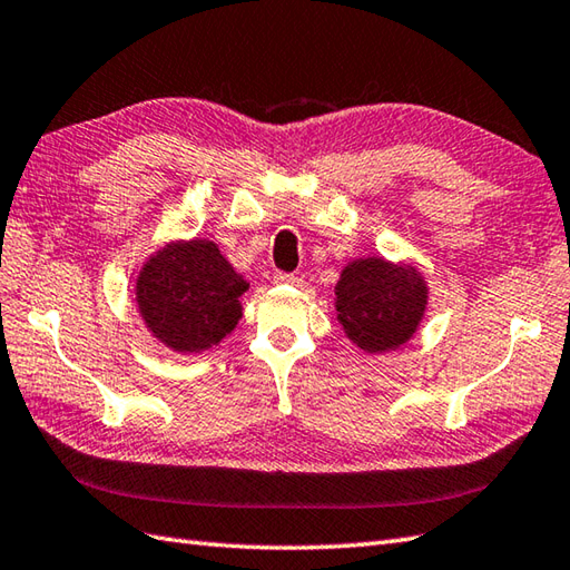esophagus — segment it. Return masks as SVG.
<instances>
[{
    "mask_svg": "<svg viewBox=\"0 0 570 570\" xmlns=\"http://www.w3.org/2000/svg\"><path fill=\"white\" fill-rule=\"evenodd\" d=\"M275 283L277 285H299L302 277H297L295 273H275Z\"/></svg>",
    "mask_w": 570,
    "mask_h": 570,
    "instance_id": "1",
    "label": "esophagus"
}]
</instances>
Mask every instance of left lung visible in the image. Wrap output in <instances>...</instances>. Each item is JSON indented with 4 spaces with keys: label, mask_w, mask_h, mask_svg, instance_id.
Wrapping results in <instances>:
<instances>
[{
    "label": "left lung",
    "mask_w": 570,
    "mask_h": 570,
    "mask_svg": "<svg viewBox=\"0 0 570 570\" xmlns=\"http://www.w3.org/2000/svg\"><path fill=\"white\" fill-rule=\"evenodd\" d=\"M424 307V277L412 265L353 261L336 285L338 322L353 344L368 353H385L410 341Z\"/></svg>",
    "instance_id": "obj_1"
}]
</instances>
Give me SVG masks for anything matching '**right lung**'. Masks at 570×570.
<instances>
[{
	"label": "right lung",
	"mask_w": 570,
	"mask_h": 570,
	"mask_svg": "<svg viewBox=\"0 0 570 570\" xmlns=\"http://www.w3.org/2000/svg\"><path fill=\"white\" fill-rule=\"evenodd\" d=\"M248 283L219 253L217 244H170L150 258L136 281L138 312L160 344L199 353L232 332L242 320Z\"/></svg>",
	"instance_id": "1"
}]
</instances>
